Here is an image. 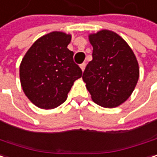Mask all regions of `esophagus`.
Wrapping results in <instances>:
<instances>
[{
    "instance_id": "1",
    "label": "esophagus",
    "mask_w": 157,
    "mask_h": 157,
    "mask_svg": "<svg viewBox=\"0 0 157 157\" xmlns=\"http://www.w3.org/2000/svg\"><path fill=\"white\" fill-rule=\"evenodd\" d=\"M85 68H86V63H82V64L80 65V69H81V70L84 71Z\"/></svg>"
}]
</instances>
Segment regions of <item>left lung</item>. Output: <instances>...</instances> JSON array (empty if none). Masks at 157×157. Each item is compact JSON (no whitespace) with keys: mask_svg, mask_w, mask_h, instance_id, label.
Listing matches in <instances>:
<instances>
[{"mask_svg":"<svg viewBox=\"0 0 157 157\" xmlns=\"http://www.w3.org/2000/svg\"><path fill=\"white\" fill-rule=\"evenodd\" d=\"M88 40L93 59L83 72V81L96 104L117 108L131 96L138 81L136 55L127 41L112 30L90 33Z\"/></svg>","mask_w":157,"mask_h":157,"instance_id":"obj_1","label":"left lung"}]
</instances>
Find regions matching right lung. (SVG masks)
<instances>
[{
  "mask_svg": "<svg viewBox=\"0 0 157 157\" xmlns=\"http://www.w3.org/2000/svg\"><path fill=\"white\" fill-rule=\"evenodd\" d=\"M71 35L52 31L39 38L28 49L20 65V80L24 94L36 107L52 109L68 98L82 71L68 49Z\"/></svg>",
  "mask_w": 157,
  "mask_h": 157,
  "instance_id": "1",
  "label": "right lung"
}]
</instances>
